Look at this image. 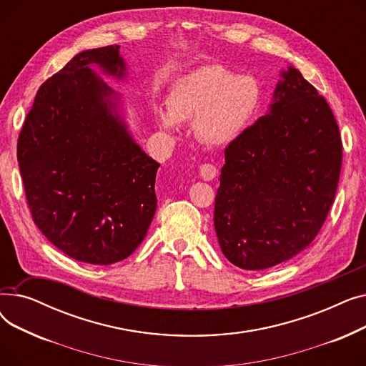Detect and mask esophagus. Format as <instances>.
<instances>
[{
  "instance_id": "obj_1",
  "label": "esophagus",
  "mask_w": 366,
  "mask_h": 366,
  "mask_svg": "<svg viewBox=\"0 0 366 366\" xmlns=\"http://www.w3.org/2000/svg\"><path fill=\"white\" fill-rule=\"evenodd\" d=\"M217 167L214 164H209V163H204L200 166V178L203 181H212L215 177H217Z\"/></svg>"
}]
</instances>
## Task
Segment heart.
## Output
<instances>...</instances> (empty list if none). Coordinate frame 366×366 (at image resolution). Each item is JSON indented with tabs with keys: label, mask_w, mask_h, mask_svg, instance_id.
Masks as SVG:
<instances>
[{
	"label": "heart",
	"mask_w": 366,
	"mask_h": 366,
	"mask_svg": "<svg viewBox=\"0 0 366 366\" xmlns=\"http://www.w3.org/2000/svg\"><path fill=\"white\" fill-rule=\"evenodd\" d=\"M262 104V87L252 75H237L222 65L194 69L172 84L167 108L157 122L177 133L184 122H194L197 138L210 147L239 141L252 126Z\"/></svg>",
	"instance_id": "1"
}]
</instances>
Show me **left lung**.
I'll return each mask as SVG.
<instances>
[{
  "mask_svg": "<svg viewBox=\"0 0 366 366\" xmlns=\"http://www.w3.org/2000/svg\"><path fill=\"white\" fill-rule=\"evenodd\" d=\"M273 102L225 148L214 225L225 258L243 270L291 259L317 236L334 203L342 145L334 114L287 66Z\"/></svg>",
  "mask_w": 366,
  "mask_h": 366,
  "instance_id": "1",
  "label": "left lung"
}]
</instances>
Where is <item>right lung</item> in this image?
Instances as JSON below:
<instances>
[{
    "instance_id": "1",
    "label": "right lung",
    "mask_w": 366,
    "mask_h": 366,
    "mask_svg": "<svg viewBox=\"0 0 366 366\" xmlns=\"http://www.w3.org/2000/svg\"><path fill=\"white\" fill-rule=\"evenodd\" d=\"M119 49L80 51L44 81L17 141L34 222L65 255L94 265L127 258L157 209L160 164L134 142L120 94L92 68L123 80Z\"/></svg>"
}]
</instances>
